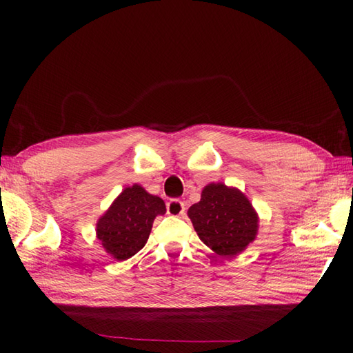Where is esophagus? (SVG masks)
Wrapping results in <instances>:
<instances>
[{"instance_id": "1", "label": "esophagus", "mask_w": 353, "mask_h": 353, "mask_svg": "<svg viewBox=\"0 0 353 353\" xmlns=\"http://www.w3.org/2000/svg\"><path fill=\"white\" fill-rule=\"evenodd\" d=\"M167 212L170 215H183L185 214V203L177 199H171L167 203Z\"/></svg>"}]
</instances>
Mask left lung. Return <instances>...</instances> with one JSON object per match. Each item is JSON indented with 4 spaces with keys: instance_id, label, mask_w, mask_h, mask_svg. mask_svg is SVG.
Wrapping results in <instances>:
<instances>
[{
    "instance_id": "1",
    "label": "left lung",
    "mask_w": 353,
    "mask_h": 353,
    "mask_svg": "<svg viewBox=\"0 0 353 353\" xmlns=\"http://www.w3.org/2000/svg\"><path fill=\"white\" fill-rule=\"evenodd\" d=\"M199 238L224 258L236 256L254 241L258 214L244 194L224 183H209L199 203L188 209Z\"/></svg>"
}]
</instances>
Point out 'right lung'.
Listing matches in <instances>:
<instances>
[{"instance_id": "obj_1", "label": "right lung", "mask_w": 353, "mask_h": 353, "mask_svg": "<svg viewBox=\"0 0 353 353\" xmlns=\"http://www.w3.org/2000/svg\"><path fill=\"white\" fill-rule=\"evenodd\" d=\"M167 212L163 200L141 185L125 188L97 221V238L117 261H125L145 245L157 215Z\"/></svg>"}]
</instances>
